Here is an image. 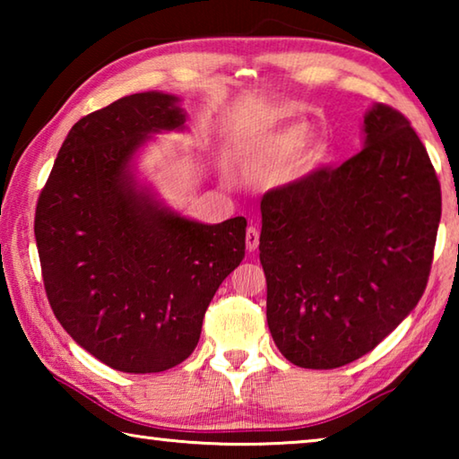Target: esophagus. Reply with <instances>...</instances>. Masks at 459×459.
<instances>
[{"label": "esophagus", "mask_w": 459, "mask_h": 459, "mask_svg": "<svg viewBox=\"0 0 459 459\" xmlns=\"http://www.w3.org/2000/svg\"><path fill=\"white\" fill-rule=\"evenodd\" d=\"M245 243L248 251H255V248L259 247V230L255 227H248L247 229V237H245Z\"/></svg>", "instance_id": "esophagus-1"}]
</instances>
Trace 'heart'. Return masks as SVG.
<instances>
[{
  "mask_svg": "<svg viewBox=\"0 0 459 459\" xmlns=\"http://www.w3.org/2000/svg\"><path fill=\"white\" fill-rule=\"evenodd\" d=\"M307 137V129L301 123H295V126H287L279 129L275 135H271L265 143H263L259 158L265 161V164H279V161H285L287 158L299 150L304 145ZM317 152L309 153V160H316Z\"/></svg>",
  "mask_w": 459,
  "mask_h": 459,
  "instance_id": "heart-1",
  "label": "heart"
}]
</instances>
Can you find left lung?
Segmentation results:
<instances>
[{
	"mask_svg": "<svg viewBox=\"0 0 459 459\" xmlns=\"http://www.w3.org/2000/svg\"><path fill=\"white\" fill-rule=\"evenodd\" d=\"M267 324L287 360L328 370L368 354L429 279L441 186L405 115L375 105L364 147L261 200Z\"/></svg>",
	"mask_w": 459,
	"mask_h": 459,
	"instance_id": "left-lung-1",
	"label": "left lung"
}]
</instances>
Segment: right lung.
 <instances>
[{"mask_svg":"<svg viewBox=\"0 0 459 459\" xmlns=\"http://www.w3.org/2000/svg\"><path fill=\"white\" fill-rule=\"evenodd\" d=\"M178 97L135 92L76 121L36 206L50 307L76 344L121 372H161L194 352L219 285L245 257L243 216L221 224L137 188L131 160L184 129Z\"/></svg>","mask_w":459,"mask_h":459,"instance_id":"add662e5","label":"right lung"}]
</instances>
